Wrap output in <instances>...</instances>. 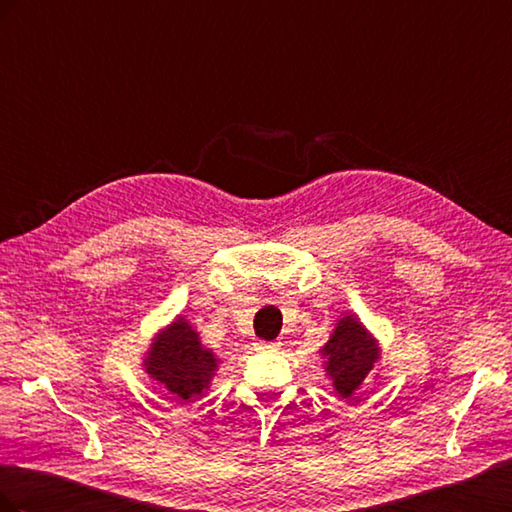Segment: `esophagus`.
Wrapping results in <instances>:
<instances>
[{
	"instance_id": "esophagus-1",
	"label": "esophagus",
	"mask_w": 512,
	"mask_h": 512,
	"mask_svg": "<svg viewBox=\"0 0 512 512\" xmlns=\"http://www.w3.org/2000/svg\"><path fill=\"white\" fill-rule=\"evenodd\" d=\"M254 348L256 350H277L280 348V342H256Z\"/></svg>"
}]
</instances>
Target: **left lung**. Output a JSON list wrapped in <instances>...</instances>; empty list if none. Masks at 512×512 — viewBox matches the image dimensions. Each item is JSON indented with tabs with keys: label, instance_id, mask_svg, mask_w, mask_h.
Listing matches in <instances>:
<instances>
[{
	"label": "left lung",
	"instance_id": "left-lung-1",
	"mask_svg": "<svg viewBox=\"0 0 512 512\" xmlns=\"http://www.w3.org/2000/svg\"><path fill=\"white\" fill-rule=\"evenodd\" d=\"M320 352L324 356L327 376L344 399L352 397L380 359L378 342L356 316L337 320L331 339L320 348Z\"/></svg>",
	"mask_w": 512,
	"mask_h": 512
}]
</instances>
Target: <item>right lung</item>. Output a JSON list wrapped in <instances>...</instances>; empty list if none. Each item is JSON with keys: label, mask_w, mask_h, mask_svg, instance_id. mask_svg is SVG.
<instances>
[{"label": "right lung", "mask_w": 512, "mask_h": 512, "mask_svg": "<svg viewBox=\"0 0 512 512\" xmlns=\"http://www.w3.org/2000/svg\"><path fill=\"white\" fill-rule=\"evenodd\" d=\"M147 374L183 401L200 399L218 371V359L200 344L190 322L179 316L153 339L145 356Z\"/></svg>", "instance_id": "right-lung-1"}]
</instances>
